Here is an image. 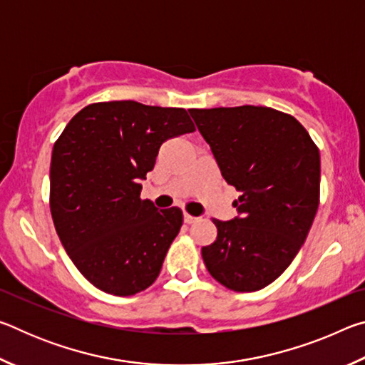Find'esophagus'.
I'll use <instances>...</instances> for the list:
<instances>
[{
  "label": "esophagus",
  "instance_id": "esophagus-1",
  "mask_svg": "<svg viewBox=\"0 0 365 365\" xmlns=\"http://www.w3.org/2000/svg\"><path fill=\"white\" fill-rule=\"evenodd\" d=\"M183 220H185V224H193V222H196L197 219L193 217V215H190V214L185 212V214H183Z\"/></svg>",
  "mask_w": 365,
  "mask_h": 365
}]
</instances>
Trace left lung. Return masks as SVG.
<instances>
[{
	"label": "left lung",
	"mask_w": 365,
	"mask_h": 365,
	"mask_svg": "<svg viewBox=\"0 0 365 365\" xmlns=\"http://www.w3.org/2000/svg\"><path fill=\"white\" fill-rule=\"evenodd\" d=\"M222 177L242 196L238 215L214 220L217 238L201 250L215 280L257 292L285 272L316 217L320 154L293 115L264 106L188 109Z\"/></svg>",
	"instance_id": "left-lung-1"
}]
</instances>
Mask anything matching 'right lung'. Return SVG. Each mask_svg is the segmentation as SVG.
Returning <instances> with one entry per match:
<instances>
[{
    "mask_svg": "<svg viewBox=\"0 0 365 365\" xmlns=\"http://www.w3.org/2000/svg\"><path fill=\"white\" fill-rule=\"evenodd\" d=\"M191 132L182 108L109 101L83 108L54 143V227L80 274L104 293L132 296L158 279L183 214L141 200L138 182L165 140Z\"/></svg>",
    "mask_w": 365,
    "mask_h": 365,
    "instance_id": "right-lung-1",
    "label": "right lung"
}]
</instances>
